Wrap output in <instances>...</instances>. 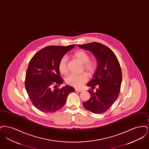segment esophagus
Segmentation results:
<instances>
[{"label":"esophagus","instance_id":"obj_1","mask_svg":"<svg viewBox=\"0 0 149 149\" xmlns=\"http://www.w3.org/2000/svg\"><path fill=\"white\" fill-rule=\"evenodd\" d=\"M75 91H76V92H82L83 90V89H78V88H75Z\"/></svg>","mask_w":149,"mask_h":149}]
</instances>
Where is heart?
I'll list each match as a JSON object with an SVG mask.
<instances>
[{
    "mask_svg": "<svg viewBox=\"0 0 149 149\" xmlns=\"http://www.w3.org/2000/svg\"><path fill=\"white\" fill-rule=\"evenodd\" d=\"M73 57L76 58L83 64V69L87 71L89 75H93L96 71L97 63L95 60L91 59L89 54L84 50H79L73 54ZM58 68L60 72L63 75H66L68 73L67 65V57L64 56L59 61ZM88 75L83 72L80 74H70L66 78V83L68 85L74 87H81L88 80Z\"/></svg>",
    "mask_w": 149,
    "mask_h": 149,
    "instance_id": "obj_1",
    "label": "heart"
}]
</instances>
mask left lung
Segmentation results:
<instances>
[{"label": "left lung", "mask_w": 149, "mask_h": 149, "mask_svg": "<svg viewBox=\"0 0 149 149\" xmlns=\"http://www.w3.org/2000/svg\"><path fill=\"white\" fill-rule=\"evenodd\" d=\"M78 46L92 52L98 61L97 70L87 84L92 87L88 91L91 97L83 105L93 113H104L119 95L122 79L120 64L113 51L104 45L92 42Z\"/></svg>", "instance_id": "left-lung-1"}]
</instances>
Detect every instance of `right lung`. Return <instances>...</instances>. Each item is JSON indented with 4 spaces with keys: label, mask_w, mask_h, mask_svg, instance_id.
I'll use <instances>...</instances> for the list:
<instances>
[{
    "label": "right lung",
    "mask_w": 149,
    "mask_h": 149,
    "mask_svg": "<svg viewBox=\"0 0 149 149\" xmlns=\"http://www.w3.org/2000/svg\"><path fill=\"white\" fill-rule=\"evenodd\" d=\"M76 45L67 46H49L32 57L26 71L25 86L33 105L40 111L53 113L61 109L74 88L63 84L58 65L60 60Z\"/></svg>",
    "instance_id": "1"
}]
</instances>
